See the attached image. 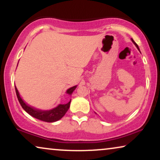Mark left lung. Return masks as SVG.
<instances>
[{"mask_svg":"<svg viewBox=\"0 0 160 160\" xmlns=\"http://www.w3.org/2000/svg\"><path fill=\"white\" fill-rule=\"evenodd\" d=\"M131 40H132V42H133V43H134V44H135V46H136V47L138 48V49H139V48H138V44H137V43H135L134 41H133V39L132 38V39H131Z\"/></svg>","mask_w":160,"mask_h":160,"instance_id":"1","label":"left lung"}]
</instances>
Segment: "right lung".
<instances>
[{"label": "right lung", "mask_w": 160, "mask_h": 160, "mask_svg": "<svg viewBox=\"0 0 160 160\" xmlns=\"http://www.w3.org/2000/svg\"><path fill=\"white\" fill-rule=\"evenodd\" d=\"M76 86H74L71 88L68 89L67 90V93L69 95H71L72 92L75 90ZM15 90H16L17 97L18 98V100L20 103L21 106L22 107V108L25 110L26 112L29 113L30 116L33 117L34 118H36L41 121L47 122H54L56 121L60 120L61 118L64 117L65 113L67 112L70 107V103H71V100L69 102H68L66 104H60L59 105L58 107H56L55 108L52 109L50 111H41L32 108L31 106H28L25 102L23 101L22 99L19 96V92L17 90V87H15Z\"/></svg>", "instance_id": "add662e5"}]
</instances>
